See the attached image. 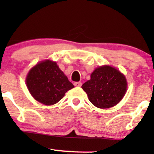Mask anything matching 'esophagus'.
<instances>
[{
    "label": "esophagus",
    "mask_w": 154,
    "mask_h": 154,
    "mask_svg": "<svg viewBox=\"0 0 154 154\" xmlns=\"http://www.w3.org/2000/svg\"><path fill=\"white\" fill-rule=\"evenodd\" d=\"M74 86L77 87H80L82 86V83L81 82H75L74 83Z\"/></svg>",
    "instance_id": "obj_1"
}]
</instances>
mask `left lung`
Returning <instances> with one entry per match:
<instances>
[{"instance_id":"1","label":"left lung","mask_w":154,"mask_h":154,"mask_svg":"<svg viewBox=\"0 0 154 154\" xmlns=\"http://www.w3.org/2000/svg\"><path fill=\"white\" fill-rule=\"evenodd\" d=\"M82 88L94 106L106 109L114 106L125 96L127 80L119 70L104 66L96 68Z\"/></svg>"}]
</instances>
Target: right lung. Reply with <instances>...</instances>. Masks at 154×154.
Returning <instances> with one entry per match:
<instances>
[{
  "label": "right lung",
  "instance_id": "1",
  "mask_svg": "<svg viewBox=\"0 0 154 154\" xmlns=\"http://www.w3.org/2000/svg\"><path fill=\"white\" fill-rule=\"evenodd\" d=\"M26 83L32 97L45 105L55 104L74 88L57 63L51 60L42 62L31 68Z\"/></svg>",
  "mask_w": 154,
  "mask_h": 154
}]
</instances>
